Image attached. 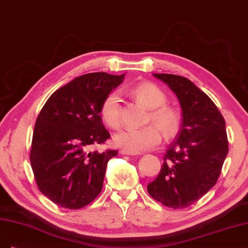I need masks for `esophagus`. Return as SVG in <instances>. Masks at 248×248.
Instances as JSON below:
<instances>
[{"label":"esophagus","mask_w":248,"mask_h":248,"mask_svg":"<svg viewBox=\"0 0 248 248\" xmlns=\"http://www.w3.org/2000/svg\"><path fill=\"white\" fill-rule=\"evenodd\" d=\"M121 154L122 155H136V154H132V153H129V151H125V150H121Z\"/></svg>","instance_id":"obj_1"}]
</instances>
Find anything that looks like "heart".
<instances>
[{
    "mask_svg": "<svg viewBox=\"0 0 248 248\" xmlns=\"http://www.w3.org/2000/svg\"><path fill=\"white\" fill-rule=\"evenodd\" d=\"M132 93L138 102L150 109L147 116V125L139 130H124L114 135V145L132 154L149 150L159 144L162 134L167 138L176 135L180 127V115L176 109L166 105V93L154 83L143 82L134 86ZM100 114L111 129H119L123 124L121 95L117 92L110 93L101 104Z\"/></svg>",
    "mask_w": 248,
    "mask_h": 248,
    "instance_id": "obj_1",
    "label": "heart"
}]
</instances>
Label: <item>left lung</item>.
Segmentation results:
<instances>
[{"mask_svg":"<svg viewBox=\"0 0 248 248\" xmlns=\"http://www.w3.org/2000/svg\"><path fill=\"white\" fill-rule=\"evenodd\" d=\"M176 93L182 109L178 135L147 190L173 209L186 208L215 186L229 151L225 118L217 105L187 78L154 74Z\"/></svg>","mask_w":248,"mask_h":248,"instance_id":"obj_1","label":"left lung"}]
</instances>
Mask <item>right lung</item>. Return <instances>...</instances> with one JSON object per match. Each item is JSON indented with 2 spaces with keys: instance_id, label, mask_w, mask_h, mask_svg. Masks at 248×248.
Returning a JSON list of instances; mask_svg holds the SVG:
<instances>
[{
  "instance_id": "add662e5",
  "label": "right lung",
  "mask_w": 248,
  "mask_h": 248,
  "mask_svg": "<svg viewBox=\"0 0 248 248\" xmlns=\"http://www.w3.org/2000/svg\"><path fill=\"white\" fill-rule=\"evenodd\" d=\"M124 75L95 72L55 91L36 119L30 162L37 186L62 208L80 209L99 196L107 163L118 151H91L110 138L101 104Z\"/></svg>"
}]
</instances>
